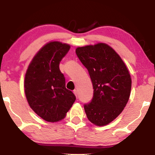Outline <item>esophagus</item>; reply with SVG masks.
Masks as SVG:
<instances>
[{
	"label": "esophagus",
	"instance_id": "1",
	"mask_svg": "<svg viewBox=\"0 0 155 155\" xmlns=\"http://www.w3.org/2000/svg\"><path fill=\"white\" fill-rule=\"evenodd\" d=\"M73 93L75 94V95L76 96V97H78V90H75L73 91Z\"/></svg>",
	"mask_w": 155,
	"mask_h": 155
}]
</instances>
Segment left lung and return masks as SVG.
Segmentation results:
<instances>
[{"instance_id":"8db88e82","label":"left lung","mask_w":155,"mask_h":155,"mask_svg":"<svg viewBox=\"0 0 155 155\" xmlns=\"http://www.w3.org/2000/svg\"><path fill=\"white\" fill-rule=\"evenodd\" d=\"M77 56L87 69L93 85V97L84 104L87 117L96 126H105L121 113L128 102L131 78L118 54L107 44L78 47Z\"/></svg>"}]
</instances>
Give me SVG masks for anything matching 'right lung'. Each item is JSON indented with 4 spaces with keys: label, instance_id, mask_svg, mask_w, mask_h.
Listing matches in <instances>:
<instances>
[{
    "label": "right lung",
    "instance_id": "obj_1",
    "mask_svg": "<svg viewBox=\"0 0 155 155\" xmlns=\"http://www.w3.org/2000/svg\"><path fill=\"white\" fill-rule=\"evenodd\" d=\"M68 44L49 42L36 54L25 78V92L31 109L44 120L63 119L75 102V94L65 87L59 64L69 51Z\"/></svg>",
    "mask_w": 155,
    "mask_h": 155
}]
</instances>
